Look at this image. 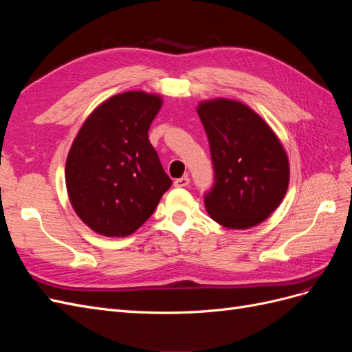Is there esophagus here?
Masks as SVG:
<instances>
[{
	"instance_id": "1",
	"label": "esophagus",
	"mask_w": 352,
	"mask_h": 352,
	"mask_svg": "<svg viewBox=\"0 0 352 352\" xmlns=\"http://www.w3.org/2000/svg\"><path fill=\"white\" fill-rule=\"evenodd\" d=\"M189 177L188 176H185V177H179V179H176L175 180V186L176 188H185V186H188L189 185Z\"/></svg>"
}]
</instances>
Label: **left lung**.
Returning a JSON list of instances; mask_svg holds the SVG:
<instances>
[{
	"mask_svg": "<svg viewBox=\"0 0 352 352\" xmlns=\"http://www.w3.org/2000/svg\"><path fill=\"white\" fill-rule=\"evenodd\" d=\"M216 182L204 202L210 217L228 229L260 225L280 206L289 185V160L272 127L235 100L201 101Z\"/></svg>",
	"mask_w": 352,
	"mask_h": 352,
	"instance_id": "left-lung-1",
	"label": "left lung"
}]
</instances>
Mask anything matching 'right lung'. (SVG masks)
I'll return each instance as SVG.
<instances>
[{"label":"right lung","instance_id":"right-lung-1","mask_svg":"<svg viewBox=\"0 0 352 352\" xmlns=\"http://www.w3.org/2000/svg\"><path fill=\"white\" fill-rule=\"evenodd\" d=\"M163 98L127 91L102 101L83 122L66 160V188L79 219L95 233L129 236L172 186L148 131Z\"/></svg>","mask_w":352,"mask_h":352}]
</instances>
